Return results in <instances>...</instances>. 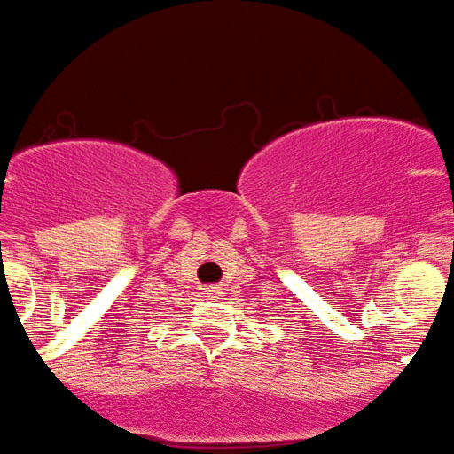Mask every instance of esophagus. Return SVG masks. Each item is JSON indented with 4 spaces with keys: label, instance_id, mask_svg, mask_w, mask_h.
Instances as JSON below:
<instances>
[{
    "label": "esophagus",
    "instance_id": "esophagus-1",
    "mask_svg": "<svg viewBox=\"0 0 454 454\" xmlns=\"http://www.w3.org/2000/svg\"><path fill=\"white\" fill-rule=\"evenodd\" d=\"M205 295L217 297V295H220V287H205Z\"/></svg>",
    "mask_w": 454,
    "mask_h": 454
}]
</instances>
